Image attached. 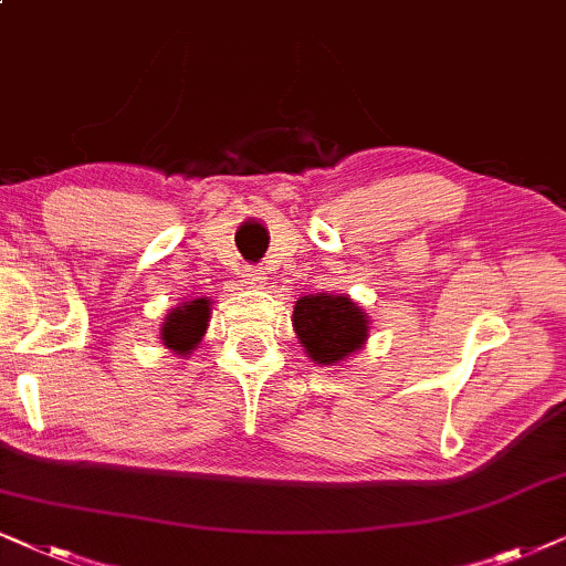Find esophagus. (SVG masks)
Listing matches in <instances>:
<instances>
[{"label": "esophagus", "mask_w": 566, "mask_h": 566, "mask_svg": "<svg viewBox=\"0 0 566 566\" xmlns=\"http://www.w3.org/2000/svg\"><path fill=\"white\" fill-rule=\"evenodd\" d=\"M243 279L248 284H261L266 276H261L259 266H243Z\"/></svg>", "instance_id": "obj_1"}]
</instances>
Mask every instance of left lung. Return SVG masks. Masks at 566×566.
<instances>
[{"mask_svg": "<svg viewBox=\"0 0 566 566\" xmlns=\"http://www.w3.org/2000/svg\"><path fill=\"white\" fill-rule=\"evenodd\" d=\"M292 326L305 352L318 365H334L357 352L367 338V318L349 297L305 295L297 300Z\"/></svg>", "mask_w": 566, "mask_h": 566, "instance_id": "obj_1", "label": "left lung"}]
</instances>
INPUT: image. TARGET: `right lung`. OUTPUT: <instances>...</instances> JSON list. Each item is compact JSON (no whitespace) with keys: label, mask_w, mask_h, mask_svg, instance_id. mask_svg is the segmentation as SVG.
Segmentation results:
<instances>
[{"label":"right lung","mask_w":566,"mask_h":566,"mask_svg":"<svg viewBox=\"0 0 566 566\" xmlns=\"http://www.w3.org/2000/svg\"><path fill=\"white\" fill-rule=\"evenodd\" d=\"M209 321V300H191L172 311L163 323V342L176 354H188L201 342Z\"/></svg>","instance_id":"1"}]
</instances>
